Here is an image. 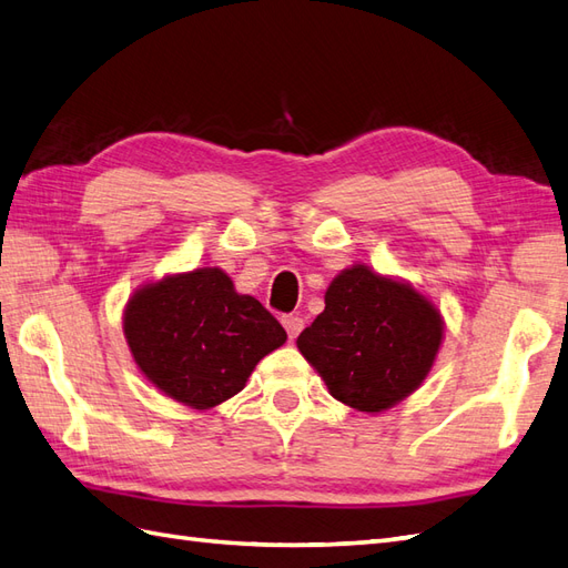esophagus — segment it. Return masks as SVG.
Wrapping results in <instances>:
<instances>
[{"label": "esophagus", "mask_w": 568, "mask_h": 568, "mask_svg": "<svg viewBox=\"0 0 568 568\" xmlns=\"http://www.w3.org/2000/svg\"><path fill=\"white\" fill-rule=\"evenodd\" d=\"M282 325H284V329H286L288 339H296L298 332L303 329V321H301L298 315H284V317H282Z\"/></svg>", "instance_id": "esophagus-1"}]
</instances>
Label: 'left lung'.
I'll return each instance as SVG.
<instances>
[{
  "label": "left lung",
  "mask_w": 568,
  "mask_h": 568,
  "mask_svg": "<svg viewBox=\"0 0 568 568\" xmlns=\"http://www.w3.org/2000/svg\"><path fill=\"white\" fill-rule=\"evenodd\" d=\"M446 323L424 292L356 262L325 292V311L296 339L329 395L381 414L407 399L432 373Z\"/></svg>",
  "instance_id": "obj_1"
}]
</instances>
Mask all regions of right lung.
I'll use <instances>...</instances> for the list:
<instances>
[{
  "label": "right lung",
  "mask_w": 568,
  "mask_h": 568,
  "mask_svg": "<svg viewBox=\"0 0 568 568\" xmlns=\"http://www.w3.org/2000/svg\"><path fill=\"white\" fill-rule=\"evenodd\" d=\"M122 332L142 376L197 412L241 393L260 358L286 342L276 317L210 265L136 286Z\"/></svg>",
  "instance_id": "add662e5"
}]
</instances>
